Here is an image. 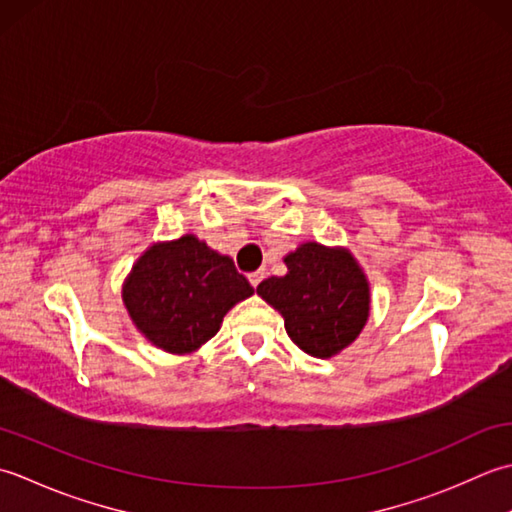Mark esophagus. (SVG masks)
I'll use <instances>...</instances> for the list:
<instances>
[{"label":"esophagus","instance_id":"1","mask_svg":"<svg viewBox=\"0 0 512 512\" xmlns=\"http://www.w3.org/2000/svg\"><path fill=\"white\" fill-rule=\"evenodd\" d=\"M247 278H249V283H252V287H258L260 283H263V278H265V271H263V269L252 271V274H249Z\"/></svg>","mask_w":512,"mask_h":512}]
</instances>
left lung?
Instances as JSON below:
<instances>
[{
    "mask_svg": "<svg viewBox=\"0 0 512 512\" xmlns=\"http://www.w3.org/2000/svg\"><path fill=\"white\" fill-rule=\"evenodd\" d=\"M287 274L256 287L285 318L289 338L314 358H331L358 338L369 318V283L344 249L300 245L285 258Z\"/></svg>",
    "mask_w": 512,
    "mask_h": 512,
    "instance_id": "obj_1",
    "label": "left lung"
}]
</instances>
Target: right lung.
<instances>
[{
    "label": "right lung",
    "instance_id": "right-lung-1",
    "mask_svg": "<svg viewBox=\"0 0 512 512\" xmlns=\"http://www.w3.org/2000/svg\"><path fill=\"white\" fill-rule=\"evenodd\" d=\"M254 294L234 260L196 236L159 243L132 267L123 302L145 338L170 353H190L216 336L223 316Z\"/></svg>",
    "mask_w": 512,
    "mask_h": 512
}]
</instances>
